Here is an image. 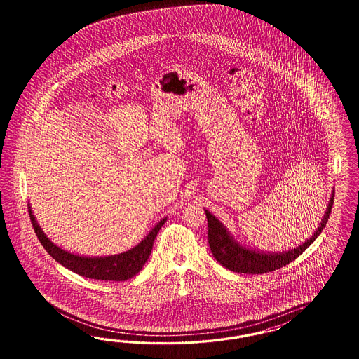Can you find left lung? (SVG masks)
I'll return each mask as SVG.
<instances>
[{
  "instance_id": "1",
  "label": "left lung",
  "mask_w": 359,
  "mask_h": 359,
  "mask_svg": "<svg viewBox=\"0 0 359 359\" xmlns=\"http://www.w3.org/2000/svg\"><path fill=\"white\" fill-rule=\"evenodd\" d=\"M334 201V191L330 197L329 205L326 209L325 216L321 221V225L316 230L315 234L299 248L290 251H284L279 254H266L259 251L250 250L237 243L229 234L225 226L215 217L210 212L205 209L208 218V242L213 257L219 264L230 271L238 273H267V272L279 270L283 266L294 261L299 255H302L315 241L321 231L324 230L327 222L329 215L332 212Z\"/></svg>"
}]
</instances>
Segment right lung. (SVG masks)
I'll use <instances>...</instances> for the list:
<instances>
[{"label": "right lung", "instance_id": "right-lung-1", "mask_svg": "<svg viewBox=\"0 0 359 359\" xmlns=\"http://www.w3.org/2000/svg\"><path fill=\"white\" fill-rule=\"evenodd\" d=\"M29 215H30V219H32L36 237L55 261L59 262L62 266H65V269L76 272L84 278L105 280V282H123L141 271L143 264L151 254L155 237L158 236V231L163 226L167 219L163 218L159 224H156L155 228L152 229L141 243H138L135 248H133L126 252H121L118 255H110V257L89 258V257H79L57 248L46 237V234L34 217L30 205H29Z\"/></svg>", "mask_w": 359, "mask_h": 359}]
</instances>
